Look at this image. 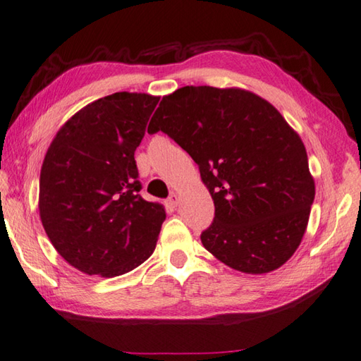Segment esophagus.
<instances>
[{"instance_id": "obj_1", "label": "esophagus", "mask_w": 361, "mask_h": 361, "mask_svg": "<svg viewBox=\"0 0 361 361\" xmlns=\"http://www.w3.org/2000/svg\"><path fill=\"white\" fill-rule=\"evenodd\" d=\"M168 204L171 206V207H177V204H179V195L177 193H171L169 195V198H168Z\"/></svg>"}]
</instances>
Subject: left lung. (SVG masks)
<instances>
[{"mask_svg": "<svg viewBox=\"0 0 361 361\" xmlns=\"http://www.w3.org/2000/svg\"><path fill=\"white\" fill-rule=\"evenodd\" d=\"M147 131L166 133L200 166L216 206L206 250L245 274L290 260L315 184L305 144L273 104L238 87L187 85L163 97Z\"/></svg>", "mask_w": 361, "mask_h": 361, "instance_id": "obj_1", "label": "left lung"}]
</instances>
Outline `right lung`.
<instances>
[{
    "label": "right lung",
    "instance_id": "right-lung-1",
    "mask_svg": "<svg viewBox=\"0 0 361 361\" xmlns=\"http://www.w3.org/2000/svg\"><path fill=\"white\" fill-rule=\"evenodd\" d=\"M160 97L118 92L82 107L56 131L39 176L50 243L88 276H122L154 254L166 212L139 190L135 150Z\"/></svg>",
    "mask_w": 361,
    "mask_h": 361
}]
</instances>
